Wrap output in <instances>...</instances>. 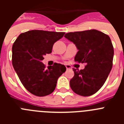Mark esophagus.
I'll use <instances>...</instances> for the list:
<instances>
[{
  "label": "esophagus",
  "instance_id": "1",
  "mask_svg": "<svg viewBox=\"0 0 124 124\" xmlns=\"http://www.w3.org/2000/svg\"><path fill=\"white\" fill-rule=\"evenodd\" d=\"M66 70H71V69H72L71 66L70 65H69V64H66Z\"/></svg>",
  "mask_w": 124,
  "mask_h": 124
}]
</instances>
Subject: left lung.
Listing matches in <instances>:
<instances>
[{
  "mask_svg": "<svg viewBox=\"0 0 124 124\" xmlns=\"http://www.w3.org/2000/svg\"><path fill=\"white\" fill-rule=\"evenodd\" d=\"M64 37L78 50L74 61L86 64L83 70H73L70 87L80 96H91L104 85L112 67L114 48L110 37L96 30L70 32Z\"/></svg>",
  "mask_w": 124,
  "mask_h": 124,
  "instance_id": "left-lung-1",
  "label": "left lung"
}]
</instances>
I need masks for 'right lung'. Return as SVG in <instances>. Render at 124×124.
I'll return each mask as SVG.
<instances>
[{
    "label": "right lung",
    "mask_w": 124,
    "mask_h": 124,
    "mask_svg": "<svg viewBox=\"0 0 124 124\" xmlns=\"http://www.w3.org/2000/svg\"><path fill=\"white\" fill-rule=\"evenodd\" d=\"M64 32L34 30L22 33L12 46V65L24 87L32 94L45 96L54 91L65 66L55 63L46 68L41 62Z\"/></svg>",
    "instance_id": "add662e5"
}]
</instances>
